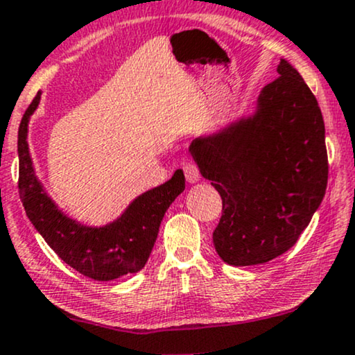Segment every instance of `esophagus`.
<instances>
[{"label":"esophagus","mask_w":355,"mask_h":355,"mask_svg":"<svg viewBox=\"0 0 355 355\" xmlns=\"http://www.w3.org/2000/svg\"><path fill=\"white\" fill-rule=\"evenodd\" d=\"M183 170H185V177H187L188 183L200 182V170H198V167H196L195 164L187 162L185 167H183Z\"/></svg>","instance_id":"1"}]
</instances>
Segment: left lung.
Masks as SVG:
<instances>
[{
    "instance_id": "8db88e82",
    "label": "left lung",
    "mask_w": 355,
    "mask_h": 355,
    "mask_svg": "<svg viewBox=\"0 0 355 355\" xmlns=\"http://www.w3.org/2000/svg\"><path fill=\"white\" fill-rule=\"evenodd\" d=\"M250 114L201 134L188 150L216 188L223 216L214 249L234 267L259 266L293 248L324 198V121L315 95L285 58Z\"/></svg>"
}]
</instances>
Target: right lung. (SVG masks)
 I'll return each instance as SVG.
<instances>
[{"instance_id": "add662e5", "label": "right lung", "mask_w": 355, "mask_h": 355, "mask_svg": "<svg viewBox=\"0 0 355 355\" xmlns=\"http://www.w3.org/2000/svg\"><path fill=\"white\" fill-rule=\"evenodd\" d=\"M40 95L42 92H37L26 110L17 132L19 195L29 221L53 252L85 277L106 282L139 272L154 249L165 211L185 190L183 170H175L170 180L141 193L118 218L103 226H88L70 218L47 195L31 157L29 123Z\"/></svg>"}]
</instances>
